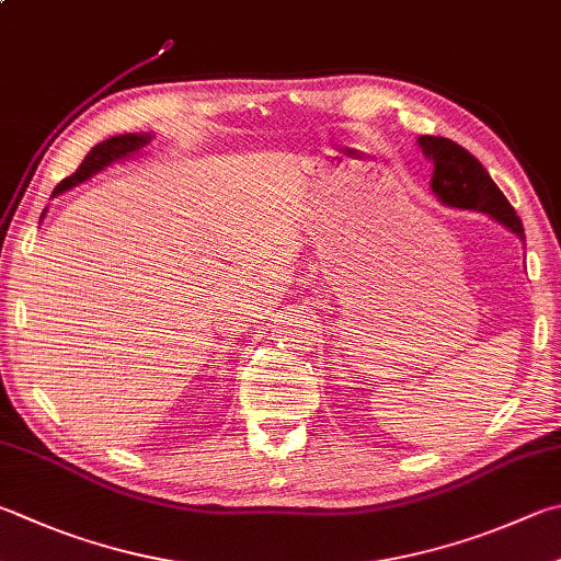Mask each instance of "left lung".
I'll list each match as a JSON object with an SVG mask.
<instances>
[{
	"label": "left lung",
	"mask_w": 561,
	"mask_h": 561,
	"mask_svg": "<svg viewBox=\"0 0 561 561\" xmlns=\"http://www.w3.org/2000/svg\"><path fill=\"white\" fill-rule=\"evenodd\" d=\"M416 141H420L422 154L434 164L430 186L444 206L485 213V216H491L507 230H513L517 238L525 240L523 222L517 218L515 208L507 203L503 191L495 186L491 174L471 151H466L461 145L446 137L424 135Z\"/></svg>",
	"instance_id": "left-lung-1"
}]
</instances>
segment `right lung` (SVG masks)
I'll use <instances>...</instances> for the list:
<instances>
[{"mask_svg": "<svg viewBox=\"0 0 561 561\" xmlns=\"http://www.w3.org/2000/svg\"><path fill=\"white\" fill-rule=\"evenodd\" d=\"M151 139H154L151 131H135V135H117V137H110L105 141H100V145H95L93 149L88 151V157L83 159V164L78 167L76 174L58 183V186L54 188V198L60 196V193H66L73 186H78V183L93 179L95 174H100V171L107 169L110 164H115V161L139 154V151L145 149ZM41 218H44V216H41Z\"/></svg>", "mask_w": 561, "mask_h": 561, "instance_id": "obj_1", "label": "right lung"}]
</instances>
